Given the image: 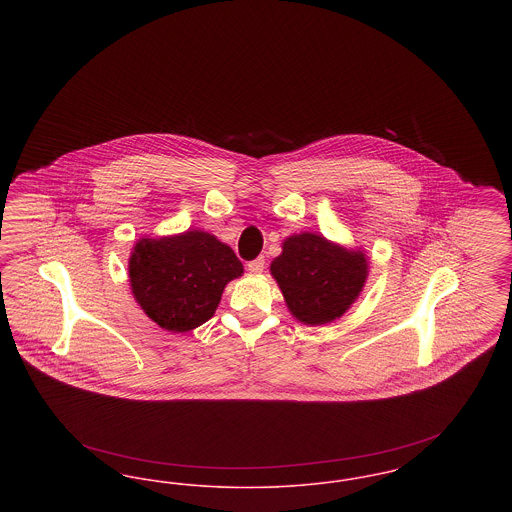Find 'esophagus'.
<instances>
[{
  "mask_svg": "<svg viewBox=\"0 0 512 512\" xmlns=\"http://www.w3.org/2000/svg\"><path fill=\"white\" fill-rule=\"evenodd\" d=\"M247 270H249L251 274H261V272L265 270V257H257V259L249 261V263H247Z\"/></svg>",
  "mask_w": 512,
  "mask_h": 512,
  "instance_id": "esophagus-1",
  "label": "esophagus"
}]
</instances>
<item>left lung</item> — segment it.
<instances>
[{"instance_id": "obj_1", "label": "left lung", "mask_w": 512, "mask_h": 512, "mask_svg": "<svg viewBox=\"0 0 512 512\" xmlns=\"http://www.w3.org/2000/svg\"><path fill=\"white\" fill-rule=\"evenodd\" d=\"M270 274L293 317L320 326L340 318L355 303L365 286L368 261L363 251L303 232L284 240Z\"/></svg>"}]
</instances>
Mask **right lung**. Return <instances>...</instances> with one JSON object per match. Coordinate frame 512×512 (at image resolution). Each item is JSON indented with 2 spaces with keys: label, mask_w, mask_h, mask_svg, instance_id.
Segmentation results:
<instances>
[{
  "label": "right lung",
  "mask_w": 512,
  "mask_h": 512,
  "mask_svg": "<svg viewBox=\"0 0 512 512\" xmlns=\"http://www.w3.org/2000/svg\"><path fill=\"white\" fill-rule=\"evenodd\" d=\"M242 274L236 253L203 230L142 238L128 261L134 299L169 332H190L207 322L226 284Z\"/></svg>",
  "instance_id": "add662e5"
}]
</instances>
